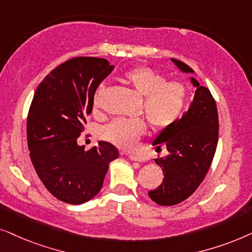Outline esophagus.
Segmentation results:
<instances>
[{
    "instance_id": "esophagus-1",
    "label": "esophagus",
    "mask_w": 252,
    "mask_h": 252,
    "mask_svg": "<svg viewBox=\"0 0 252 252\" xmlns=\"http://www.w3.org/2000/svg\"><path fill=\"white\" fill-rule=\"evenodd\" d=\"M128 157H129L130 160L137 161V162H144V161H146V158L143 157V156H140V154L132 153V154H129Z\"/></svg>"
}]
</instances>
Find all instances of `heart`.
<instances>
[{
	"label": "heart",
	"mask_w": 252,
	"mask_h": 252,
	"mask_svg": "<svg viewBox=\"0 0 252 252\" xmlns=\"http://www.w3.org/2000/svg\"><path fill=\"white\" fill-rule=\"evenodd\" d=\"M126 83L140 96H144L143 110L154 129L162 130L175 123L186 106L187 87L179 80H167L162 73L150 66L140 65L124 72ZM105 85H100L93 96V107L99 109L102 105ZM143 120H115L101 130L103 138L114 145L130 149L145 132Z\"/></svg>",
	"instance_id": "1"
}]
</instances>
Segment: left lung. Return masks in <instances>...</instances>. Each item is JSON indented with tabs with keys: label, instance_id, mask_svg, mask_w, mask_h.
<instances>
[{
	"label": "left lung",
	"instance_id": "obj_1",
	"mask_svg": "<svg viewBox=\"0 0 252 252\" xmlns=\"http://www.w3.org/2000/svg\"><path fill=\"white\" fill-rule=\"evenodd\" d=\"M172 62L184 73L194 71L176 59ZM196 89L192 102L182 117L162 129L152 145L163 144L168 156L156 159L162 168L163 181L157 189L149 191L150 198L162 206L182 203L190 197L209 172L217 150L219 119L217 105L210 90L190 77Z\"/></svg>",
	"mask_w": 252,
	"mask_h": 252
}]
</instances>
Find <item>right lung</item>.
Here are the masks:
<instances>
[{
    "label": "right lung",
    "mask_w": 252,
    "mask_h": 252,
    "mask_svg": "<svg viewBox=\"0 0 252 252\" xmlns=\"http://www.w3.org/2000/svg\"><path fill=\"white\" fill-rule=\"evenodd\" d=\"M113 69L105 59H71L47 75L33 96L26 124L30 157L43 186L61 202L92 199L119 158L108 142L89 151L77 144L96 89Z\"/></svg>",
    "instance_id": "obj_1"
}]
</instances>
